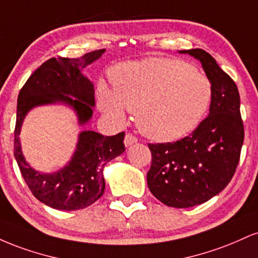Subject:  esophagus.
Returning a JSON list of instances; mask_svg holds the SVG:
<instances>
[{"label": "esophagus", "instance_id": "esophagus-1", "mask_svg": "<svg viewBox=\"0 0 258 258\" xmlns=\"http://www.w3.org/2000/svg\"><path fill=\"white\" fill-rule=\"evenodd\" d=\"M137 142H138V138L136 137V136L131 135V133H126L125 139H123V143H125V146H126V147L132 146V144L137 143Z\"/></svg>", "mask_w": 258, "mask_h": 258}]
</instances>
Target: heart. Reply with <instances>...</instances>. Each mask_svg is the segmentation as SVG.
<instances>
[{"mask_svg": "<svg viewBox=\"0 0 258 258\" xmlns=\"http://www.w3.org/2000/svg\"><path fill=\"white\" fill-rule=\"evenodd\" d=\"M111 81L112 90L99 85L100 110L116 120L135 110L138 128L154 141H176L197 128L212 98L210 79L179 59L126 61L112 70Z\"/></svg>", "mask_w": 258, "mask_h": 258, "instance_id": "b5f03b06", "label": "heart"}]
</instances>
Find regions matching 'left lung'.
Instances as JSON below:
<instances>
[{
    "label": "left lung",
    "instance_id": "1",
    "mask_svg": "<svg viewBox=\"0 0 258 258\" xmlns=\"http://www.w3.org/2000/svg\"><path fill=\"white\" fill-rule=\"evenodd\" d=\"M200 60L212 84L209 116L186 137L148 144L152 165L147 173L150 191L171 207L206 203L233 178L244 142L238 87L211 54L200 48L179 51Z\"/></svg>",
    "mask_w": 258,
    "mask_h": 258
}]
</instances>
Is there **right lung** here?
<instances>
[{"instance_id":"obj_1","label":"right lung","mask_w":258,"mask_h":258,"mask_svg":"<svg viewBox=\"0 0 258 258\" xmlns=\"http://www.w3.org/2000/svg\"><path fill=\"white\" fill-rule=\"evenodd\" d=\"M104 52L97 49L80 58L48 59L32 73L18 96L14 156L34 197L53 209L81 210L102 197L105 189L103 168L125 152V133L105 137L94 131H82L69 164L58 172L41 173L31 168L23 156L19 139L22 123L30 109L53 103L70 105L78 114L80 125L87 122L93 114L94 86L82 75V69Z\"/></svg>"}]
</instances>
